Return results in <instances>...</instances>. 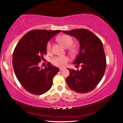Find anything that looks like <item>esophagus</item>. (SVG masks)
<instances>
[{"instance_id":"34e87169","label":"esophagus","mask_w":123,"mask_h":123,"mask_svg":"<svg viewBox=\"0 0 123 123\" xmlns=\"http://www.w3.org/2000/svg\"><path fill=\"white\" fill-rule=\"evenodd\" d=\"M63 69V68H60V71H62Z\"/></svg>"}]
</instances>
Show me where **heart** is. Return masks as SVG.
I'll list each match as a JSON object with an SVG mask.
<instances>
[{
  "label": "heart",
  "instance_id": "heart-1",
  "mask_svg": "<svg viewBox=\"0 0 123 123\" xmlns=\"http://www.w3.org/2000/svg\"><path fill=\"white\" fill-rule=\"evenodd\" d=\"M58 40L60 41L62 45L65 47H69L73 43V38L70 36L67 35H63L58 37ZM47 52H50L51 50V42H48L46 45ZM69 61V58L68 56H55L52 58L51 60V63L52 65L56 66L63 67L66 66L68 62Z\"/></svg>",
  "mask_w": 123,
  "mask_h": 123
}]
</instances>
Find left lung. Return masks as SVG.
<instances>
[{"label":"left lung","mask_w":123,"mask_h":123,"mask_svg":"<svg viewBox=\"0 0 123 123\" xmlns=\"http://www.w3.org/2000/svg\"><path fill=\"white\" fill-rule=\"evenodd\" d=\"M74 36L80 43L79 54L73 64L81 66L80 70L69 69L66 82L72 90L86 93L93 90L104 76L107 66L102 42L98 36L85 29L62 31Z\"/></svg>","instance_id":"obj_1"}]
</instances>
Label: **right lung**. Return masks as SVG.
Wrapping results in <instances>:
<instances>
[{
	"label": "right lung",
	"instance_id": "right-lung-1",
	"mask_svg": "<svg viewBox=\"0 0 123 123\" xmlns=\"http://www.w3.org/2000/svg\"><path fill=\"white\" fill-rule=\"evenodd\" d=\"M61 30H32L23 36L13 52L12 66L15 74L22 86L28 92L41 95L52 86L54 77L59 68L50 62L44 68L38 64L47 54L46 45L53 36Z\"/></svg>",
	"mask_w": 123,
	"mask_h": 123
}]
</instances>
